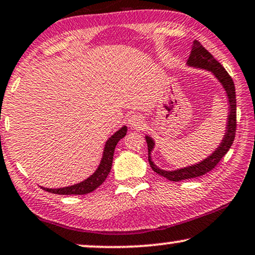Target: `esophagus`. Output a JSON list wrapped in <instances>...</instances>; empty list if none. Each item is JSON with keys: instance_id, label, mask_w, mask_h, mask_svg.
<instances>
[{"instance_id": "obj_1", "label": "esophagus", "mask_w": 255, "mask_h": 255, "mask_svg": "<svg viewBox=\"0 0 255 255\" xmlns=\"http://www.w3.org/2000/svg\"><path fill=\"white\" fill-rule=\"evenodd\" d=\"M128 124H129L130 127L134 128V129H140V128H142V126H143V124H144V120L141 115L135 114V115H131V117L129 118Z\"/></svg>"}]
</instances>
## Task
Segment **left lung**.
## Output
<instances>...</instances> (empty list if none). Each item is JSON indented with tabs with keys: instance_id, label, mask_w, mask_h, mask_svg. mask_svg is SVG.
Instances as JSON below:
<instances>
[{
	"instance_id": "left-lung-1",
	"label": "left lung",
	"mask_w": 255,
	"mask_h": 255,
	"mask_svg": "<svg viewBox=\"0 0 255 255\" xmlns=\"http://www.w3.org/2000/svg\"><path fill=\"white\" fill-rule=\"evenodd\" d=\"M188 65L192 67H198V69L208 70L210 72L215 74V77L219 80V83L223 85L225 90L226 96L229 98V115H227V125H226V133L224 135V138L219 147L212 152L211 155L208 156L203 161L196 163V164L190 165V167L181 168L177 170L167 171L162 170L158 167H156L155 163L151 161V150L154 149L155 142L150 136H145L148 145V161L152 170L156 174L163 176L169 181L179 182L184 179L199 177V176L205 175L206 172L211 171L216 165L218 164L227 151L230 150L232 145L234 137H236V128H237V100H236V88H234V83L227 71L224 69L222 64L213 58V56L202 45L198 40H193L192 49L190 57L188 59Z\"/></svg>"
}]
</instances>
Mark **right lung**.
<instances>
[{
	"label": "right lung",
	"mask_w": 255,
	"mask_h": 255,
	"mask_svg": "<svg viewBox=\"0 0 255 255\" xmlns=\"http://www.w3.org/2000/svg\"><path fill=\"white\" fill-rule=\"evenodd\" d=\"M127 134V127L124 126L121 129H119L117 133H114L112 136L108 138L106 144H105L103 158L99 167L94 172L93 175H91L90 177L85 179V181L78 183V184L66 186V188H59V189H49V188H43L47 192L51 193H57V195H86L96 190L97 188L103 184L105 179L107 178L108 174H110L112 163H113V156H114V149L117 147L118 142L121 140L122 137H125V135Z\"/></svg>",
	"instance_id": "1"
}]
</instances>
